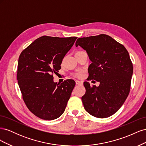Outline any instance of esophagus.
Returning a JSON list of instances; mask_svg holds the SVG:
<instances>
[{
	"instance_id": "1",
	"label": "esophagus",
	"mask_w": 146,
	"mask_h": 146,
	"mask_svg": "<svg viewBox=\"0 0 146 146\" xmlns=\"http://www.w3.org/2000/svg\"><path fill=\"white\" fill-rule=\"evenodd\" d=\"M76 85H82L83 83L80 81H79V80H76Z\"/></svg>"
}]
</instances>
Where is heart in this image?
<instances>
[{"mask_svg": "<svg viewBox=\"0 0 146 146\" xmlns=\"http://www.w3.org/2000/svg\"><path fill=\"white\" fill-rule=\"evenodd\" d=\"M82 52V51H77L76 53H78V52ZM77 76H78V77L80 76V74H77Z\"/></svg>", "mask_w": 146, "mask_h": 146, "instance_id": "obj_1", "label": "heart"}]
</instances>
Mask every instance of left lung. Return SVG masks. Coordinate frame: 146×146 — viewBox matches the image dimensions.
Instances as JSON below:
<instances>
[{
    "instance_id": "1",
    "label": "left lung",
    "mask_w": 146,
    "mask_h": 146,
    "mask_svg": "<svg viewBox=\"0 0 146 146\" xmlns=\"http://www.w3.org/2000/svg\"><path fill=\"white\" fill-rule=\"evenodd\" d=\"M76 46L85 49L92 61L88 68L89 80L100 82L99 86L84 82V108L98 118L113 115L130 92L133 68L129 52L121 43L105 34L79 38Z\"/></svg>"
}]
</instances>
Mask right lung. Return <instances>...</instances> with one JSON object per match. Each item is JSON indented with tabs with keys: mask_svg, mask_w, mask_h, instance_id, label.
I'll return each mask as SVG.
<instances>
[{
	"mask_svg": "<svg viewBox=\"0 0 146 146\" xmlns=\"http://www.w3.org/2000/svg\"><path fill=\"white\" fill-rule=\"evenodd\" d=\"M77 38L43 36L20 54L17 79L23 99L30 111L44 120H54L63 113L76 85L72 79L58 85L53 74L58 73Z\"/></svg>",
	"mask_w": 146,
	"mask_h": 146,
	"instance_id": "right-lung-1",
	"label": "right lung"
}]
</instances>
